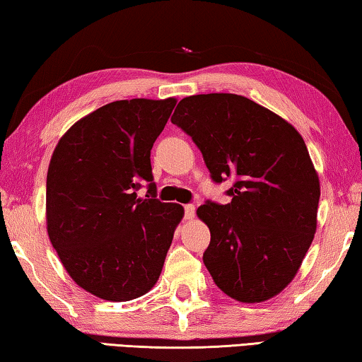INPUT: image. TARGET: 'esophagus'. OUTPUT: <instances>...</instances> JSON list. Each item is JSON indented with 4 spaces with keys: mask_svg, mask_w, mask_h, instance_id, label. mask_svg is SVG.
Here are the masks:
<instances>
[{
    "mask_svg": "<svg viewBox=\"0 0 362 362\" xmlns=\"http://www.w3.org/2000/svg\"><path fill=\"white\" fill-rule=\"evenodd\" d=\"M194 215H195V206H194L192 204L186 205V206H185V216H186V220H192Z\"/></svg>",
    "mask_w": 362,
    "mask_h": 362,
    "instance_id": "34e87169",
    "label": "esophagus"
}]
</instances>
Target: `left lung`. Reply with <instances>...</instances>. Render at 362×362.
Here are the masks:
<instances>
[{
	"mask_svg": "<svg viewBox=\"0 0 362 362\" xmlns=\"http://www.w3.org/2000/svg\"><path fill=\"white\" fill-rule=\"evenodd\" d=\"M171 122L191 136L215 182L233 177L229 204L206 202L204 263L228 297L259 303L293 281L315 239L321 195L301 134L252 99L210 93L180 100Z\"/></svg>",
	"mask_w": 362,
	"mask_h": 362,
	"instance_id": "8db88e82",
	"label": "left lung"
}]
</instances>
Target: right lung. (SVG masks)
<instances>
[{
	"instance_id": "1",
	"label": "right lung",
	"mask_w": 362,
	"mask_h": 362,
	"mask_svg": "<svg viewBox=\"0 0 362 362\" xmlns=\"http://www.w3.org/2000/svg\"><path fill=\"white\" fill-rule=\"evenodd\" d=\"M176 105L123 99L80 118L59 139L46 177V226L65 271L83 290L129 301L158 281L180 204L156 199L151 149ZM151 182L146 199L140 181Z\"/></svg>"
}]
</instances>
